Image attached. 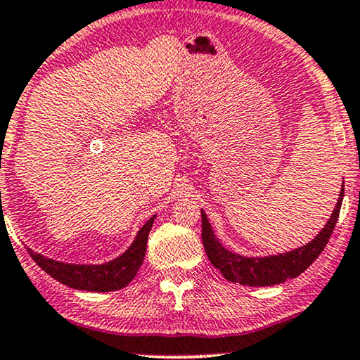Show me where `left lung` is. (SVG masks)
<instances>
[{
  "mask_svg": "<svg viewBox=\"0 0 360 360\" xmlns=\"http://www.w3.org/2000/svg\"><path fill=\"white\" fill-rule=\"evenodd\" d=\"M342 198L344 183L336 207H334L329 220L313 240L290 252L265 257H245L225 248L219 242V238L214 236V229L209 224L207 215H205L204 210H200V215H202V243L205 253H207L210 263L215 268H219L225 280L232 281V283L247 286H271L283 283L290 278L301 275L328 245L330 233L336 227Z\"/></svg>",
  "mask_w": 360,
  "mask_h": 360,
  "instance_id": "left-lung-1",
  "label": "left lung"
}]
</instances>
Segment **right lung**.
<instances>
[{
	"label": "right lung",
	"mask_w": 360,
	"mask_h": 360,
	"mask_svg": "<svg viewBox=\"0 0 360 360\" xmlns=\"http://www.w3.org/2000/svg\"><path fill=\"white\" fill-rule=\"evenodd\" d=\"M156 215L148 219V222L138 230L135 240L124 250L122 255L112 258L105 263H65L52 260L49 257L41 255L27 247V252L32 260L51 275L54 280L60 281L74 290L95 291V293H107L117 291L127 286L145 262L146 243L150 230L155 224Z\"/></svg>",
	"instance_id": "right-lung-1"
}]
</instances>
